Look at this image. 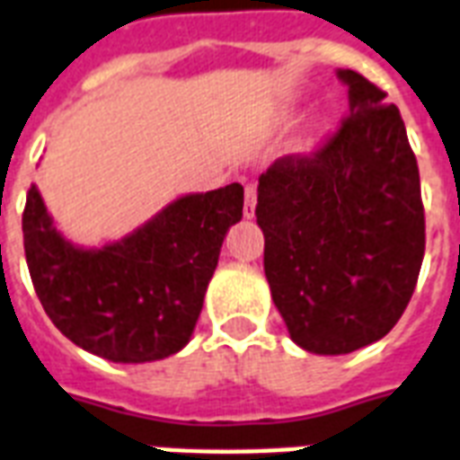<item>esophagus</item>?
<instances>
[{
	"mask_svg": "<svg viewBox=\"0 0 460 460\" xmlns=\"http://www.w3.org/2000/svg\"><path fill=\"white\" fill-rule=\"evenodd\" d=\"M254 208H257V186H244V217H254Z\"/></svg>",
	"mask_w": 460,
	"mask_h": 460,
	"instance_id": "obj_1",
	"label": "esophagus"
}]
</instances>
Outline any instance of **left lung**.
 <instances>
[{"label": "left lung", "mask_w": 460, "mask_h": 460, "mask_svg": "<svg viewBox=\"0 0 460 460\" xmlns=\"http://www.w3.org/2000/svg\"><path fill=\"white\" fill-rule=\"evenodd\" d=\"M349 113L310 155L259 177L264 274L291 340L349 354L383 340L412 298L424 259L420 169L395 103L354 70Z\"/></svg>", "instance_id": "obj_1"}]
</instances>
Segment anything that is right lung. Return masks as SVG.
<instances>
[{
	"label": "right lung",
	"instance_id": "1",
	"mask_svg": "<svg viewBox=\"0 0 460 460\" xmlns=\"http://www.w3.org/2000/svg\"><path fill=\"white\" fill-rule=\"evenodd\" d=\"M244 189L181 196L136 233L82 250L65 240L36 186L23 208V250L40 305L70 341L113 364L177 354L191 340L203 296Z\"/></svg>",
	"mask_w": 460,
	"mask_h": 460
}]
</instances>
